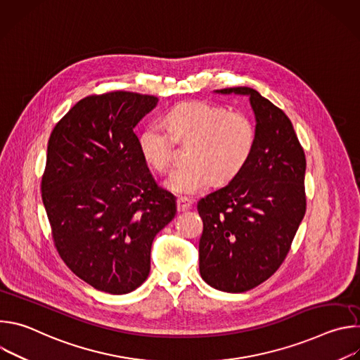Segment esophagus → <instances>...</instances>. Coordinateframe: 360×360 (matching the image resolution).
<instances>
[{
    "label": "esophagus",
    "instance_id": "1",
    "mask_svg": "<svg viewBox=\"0 0 360 360\" xmlns=\"http://www.w3.org/2000/svg\"><path fill=\"white\" fill-rule=\"evenodd\" d=\"M176 208H178V212H185V211L192 208V202L186 198H178L176 199Z\"/></svg>",
    "mask_w": 360,
    "mask_h": 360
}]
</instances>
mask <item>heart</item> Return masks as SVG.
<instances>
[{"label": "heart", "instance_id": "heart-1", "mask_svg": "<svg viewBox=\"0 0 360 360\" xmlns=\"http://www.w3.org/2000/svg\"><path fill=\"white\" fill-rule=\"evenodd\" d=\"M167 127L152 122L143 128L138 145L143 160L158 172L174 164L175 141L191 145L188 162L167 181L178 193L202 192L211 182L232 181L248 164L256 142L255 124L240 111L221 105L192 102L175 107L167 117Z\"/></svg>", "mask_w": 360, "mask_h": 360}]
</instances>
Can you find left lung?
Segmentation results:
<instances>
[{
	"label": "left lung",
	"instance_id": "1",
	"mask_svg": "<svg viewBox=\"0 0 360 360\" xmlns=\"http://www.w3.org/2000/svg\"><path fill=\"white\" fill-rule=\"evenodd\" d=\"M256 142L245 168L198 202L203 222L199 272L210 286L240 293L271 278L285 261L306 212L303 148L286 114L248 86Z\"/></svg>",
	"mask_w": 360,
	"mask_h": 360
}]
</instances>
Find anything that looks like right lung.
<instances>
[{"mask_svg":"<svg viewBox=\"0 0 360 360\" xmlns=\"http://www.w3.org/2000/svg\"><path fill=\"white\" fill-rule=\"evenodd\" d=\"M157 104L127 91L86 96L48 141L41 192L56 248L79 279L112 295L145 282L153 238L176 214L134 132Z\"/></svg>","mask_w":360,"mask_h":360,"instance_id":"add662e5","label":"right lung"}]
</instances>
